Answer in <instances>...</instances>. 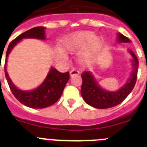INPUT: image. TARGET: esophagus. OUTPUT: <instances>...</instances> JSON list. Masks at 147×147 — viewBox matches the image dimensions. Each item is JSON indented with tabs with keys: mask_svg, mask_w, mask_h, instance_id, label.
<instances>
[{
	"mask_svg": "<svg viewBox=\"0 0 147 147\" xmlns=\"http://www.w3.org/2000/svg\"><path fill=\"white\" fill-rule=\"evenodd\" d=\"M78 74H79V71H77V70H76V69H71L69 72L70 76H76V75H78Z\"/></svg>",
	"mask_w": 147,
	"mask_h": 147,
	"instance_id": "esophagus-1",
	"label": "esophagus"
}]
</instances>
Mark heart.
<instances>
[{
  "label": "heart",
  "mask_w": 147,
  "mask_h": 147,
  "mask_svg": "<svg viewBox=\"0 0 147 147\" xmlns=\"http://www.w3.org/2000/svg\"><path fill=\"white\" fill-rule=\"evenodd\" d=\"M100 38L95 36L93 32L83 30L72 33L66 36L62 42L63 50L69 54L78 52V60L82 65L90 62L92 57L101 48ZM57 55L60 58L66 59V55L63 51L58 49Z\"/></svg>",
  "instance_id": "obj_1"
}]
</instances>
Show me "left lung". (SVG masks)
<instances>
[{
	"label": "left lung",
	"instance_id": "left-lung-1",
	"mask_svg": "<svg viewBox=\"0 0 147 147\" xmlns=\"http://www.w3.org/2000/svg\"><path fill=\"white\" fill-rule=\"evenodd\" d=\"M117 42L119 43L131 42L129 38L120 33L117 34ZM128 51L132 57L131 60L132 70L125 84L117 90L110 91L102 88L92 71H85L81 75L83 82L81 93L87 104L98 109H106L120 104L130 94L136 83L139 63L132 51L129 49Z\"/></svg>",
	"mask_w": 147,
	"mask_h": 147
}]
</instances>
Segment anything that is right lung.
Instances as JSON below:
<instances>
[{
    "label": "right lung",
    "instance_id": "obj_1",
    "mask_svg": "<svg viewBox=\"0 0 147 147\" xmlns=\"http://www.w3.org/2000/svg\"><path fill=\"white\" fill-rule=\"evenodd\" d=\"M45 29L44 27H36L20 34L9 43L6 54L4 71L9 87L14 96L22 104L31 108H45L55 104L60 98L64 87L69 79V71L62 73L55 68L51 67L46 78L39 87L30 90H23L18 88L9 76L7 70V59L14 47L23 39L46 40Z\"/></svg>",
    "mask_w": 147,
    "mask_h": 147
}]
</instances>
